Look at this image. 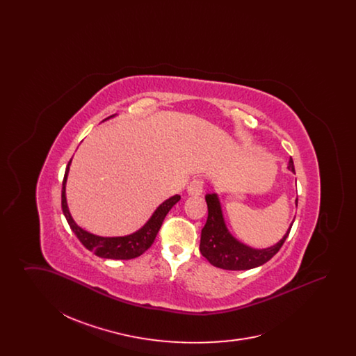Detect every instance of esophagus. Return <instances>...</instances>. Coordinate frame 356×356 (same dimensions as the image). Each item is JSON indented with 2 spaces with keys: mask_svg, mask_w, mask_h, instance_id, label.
Returning a JSON list of instances; mask_svg holds the SVG:
<instances>
[{
  "mask_svg": "<svg viewBox=\"0 0 356 356\" xmlns=\"http://www.w3.org/2000/svg\"><path fill=\"white\" fill-rule=\"evenodd\" d=\"M203 180L195 179L186 186V192L191 196H200L203 193Z\"/></svg>",
  "mask_w": 356,
  "mask_h": 356,
  "instance_id": "1",
  "label": "esophagus"
}]
</instances>
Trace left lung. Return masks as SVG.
<instances>
[{
  "instance_id": "1",
  "label": "left lung",
  "mask_w": 356,
  "mask_h": 356,
  "mask_svg": "<svg viewBox=\"0 0 356 356\" xmlns=\"http://www.w3.org/2000/svg\"><path fill=\"white\" fill-rule=\"evenodd\" d=\"M287 168L295 173L293 161L291 157ZM205 202L208 205V219L202 229L200 252L212 266L222 270L244 271L263 266L273 254H277L293 224L292 220L286 234L276 244L267 248H254L241 243L229 232L222 215L220 197L218 193H208L205 196ZM295 204L298 207V199L295 200Z\"/></svg>"
}]
</instances>
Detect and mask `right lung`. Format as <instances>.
<instances>
[{"label": "right lung", "instance_id": "add662e5", "mask_svg": "<svg viewBox=\"0 0 356 356\" xmlns=\"http://www.w3.org/2000/svg\"><path fill=\"white\" fill-rule=\"evenodd\" d=\"M116 115H113L104 121L112 119ZM70 164H72V159L69 160L65 175H64V181H63V193H61L63 212H64V216L67 218L70 229L83 243L85 248L89 250L90 252L97 254L99 257L113 259V260H129V259H135L137 256L144 254L152 245L153 240L157 235V232L160 231L163 221L172 209V207L181 199L180 195H175L170 199H167L164 203L160 204L154 209L152 216L134 234H129L125 236H99V235L85 231L84 228H81L70 215L68 202H67V180H68Z\"/></svg>", "mask_w": 356, "mask_h": 356}]
</instances>
